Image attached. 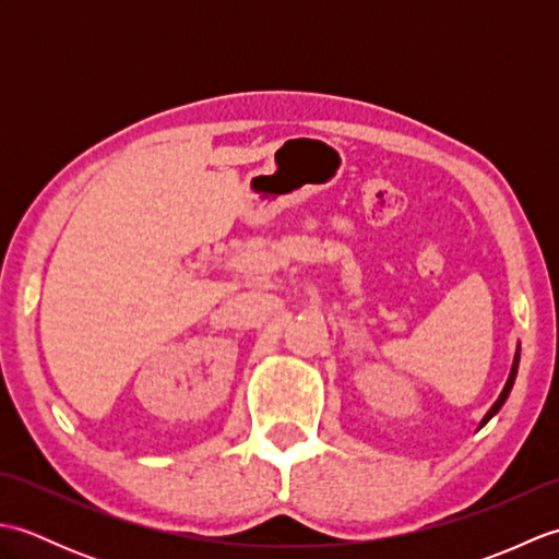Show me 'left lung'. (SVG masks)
<instances>
[{
    "label": "left lung",
    "instance_id": "obj_1",
    "mask_svg": "<svg viewBox=\"0 0 559 559\" xmlns=\"http://www.w3.org/2000/svg\"><path fill=\"white\" fill-rule=\"evenodd\" d=\"M519 353H521V348H516V355H514V362H512V370H509V377H507V384H504V389H502V394L497 396V401L492 403V408L485 413V418L480 420V425H478V430L480 427H485L488 425L497 413H500V408L504 406V401L509 399V391H512V386H514V379H516V370H519Z\"/></svg>",
    "mask_w": 559,
    "mask_h": 559
}]
</instances>
